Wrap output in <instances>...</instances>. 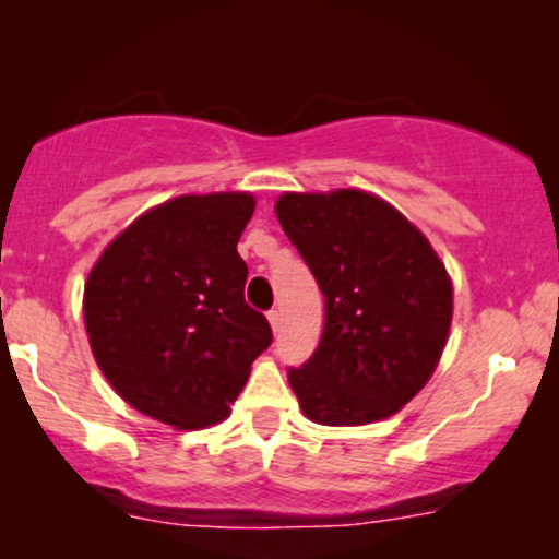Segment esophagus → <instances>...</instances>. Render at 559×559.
<instances>
[{
	"label": "esophagus",
	"instance_id": "obj_1",
	"mask_svg": "<svg viewBox=\"0 0 559 559\" xmlns=\"http://www.w3.org/2000/svg\"><path fill=\"white\" fill-rule=\"evenodd\" d=\"M267 320H271V329L278 333V329H281V312L278 310H271V312H267Z\"/></svg>",
	"mask_w": 559,
	"mask_h": 559
}]
</instances>
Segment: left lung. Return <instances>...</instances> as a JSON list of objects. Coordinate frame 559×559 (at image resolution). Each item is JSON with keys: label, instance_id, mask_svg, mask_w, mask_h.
<instances>
[{"label": "left lung", "instance_id": "8db88e82", "mask_svg": "<svg viewBox=\"0 0 559 559\" xmlns=\"http://www.w3.org/2000/svg\"><path fill=\"white\" fill-rule=\"evenodd\" d=\"M281 228L325 297L318 349L288 383L323 426L394 415L439 365L452 323V281L426 236L368 191L284 194Z\"/></svg>", "mask_w": 559, "mask_h": 559}]
</instances>
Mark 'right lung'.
<instances>
[{"instance_id": "1", "label": "right lung", "mask_w": 559, "mask_h": 559, "mask_svg": "<svg viewBox=\"0 0 559 559\" xmlns=\"http://www.w3.org/2000/svg\"><path fill=\"white\" fill-rule=\"evenodd\" d=\"M252 213L243 191L176 197L136 217L88 273L94 360L139 413L183 431L221 423L271 346L236 252Z\"/></svg>"}]
</instances>
